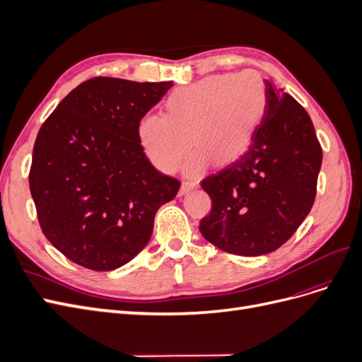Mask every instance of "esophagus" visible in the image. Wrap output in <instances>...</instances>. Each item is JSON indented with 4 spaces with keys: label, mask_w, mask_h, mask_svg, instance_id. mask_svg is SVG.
Instances as JSON below:
<instances>
[{
    "label": "esophagus",
    "mask_w": 362,
    "mask_h": 362,
    "mask_svg": "<svg viewBox=\"0 0 362 362\" xmlns=\"http://www.w3.org/2000/svg\"><path fill=\"white\" fill-rule=\"evenodd\" d=\"M198 187V182H190V181H184L182 184H181V189H180V194H185V193H189L190 190H193V189H196Z\"/></svg>",
    "instance_id": "34e87169"
}]
</instances>
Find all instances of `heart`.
I'll use <instances>...</instances> for the list:
<instances>
[{"mask_svg": "<svg viewBox=\"0 0 362 362\" xmlns=\"http://www.w3.org/2000/svg\"><path fill=\"white\" fill-rule=\"evenodd\" d=\"M267 107L266 84L255 71L208 76L169 95L166 115L148 113L139 137L148 158L163 172L202 173L210 161L228 164L247 151ZM192 139H189V136Z\"/></svg>", "mask_w": 362, "mask_h": 362, "instance_id": "obj_1", "label": "heart"}]
</instances>
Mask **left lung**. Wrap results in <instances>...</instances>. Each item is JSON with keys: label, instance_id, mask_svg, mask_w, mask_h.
Masks as SVG:
<instances>
[{"label": "left lung", "instance_id": "left-lung-1", "mask_svg": "<svg viewBox=\"0 0 362 362\" xmlns=\"http://www.w3.org/2000/svg\"><path fill=\"white\" fill-rule=\"evenodd\" d=\"M267 107L245 154L201 185L211 211L199 231L228 254L276 250L308 216L322 168V148L305 108L266 80Z\"/></svg>", "mask_w": 362, "mask_h": 362}]
</instances>
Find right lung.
I'll use <instances>...</instances> for the list:
<instances>
[{"label":"right lung","instance_id":"obj_1","mask_svg":"<svg viewBox=\"0 0 362 362\" xmlns=\"http://www.w3.org/2000/svg\"><path fill=\"white\" fill-rule=\"evenodd\" d=\"M170 87L96 76L40 127L30 192L43 234L78 266L127 264L148 245L158 208L177 196L180 181L152 166L139 137L141 117Z\"/></svg>","mask_w":362,"mask_h":362}]
</instances>
